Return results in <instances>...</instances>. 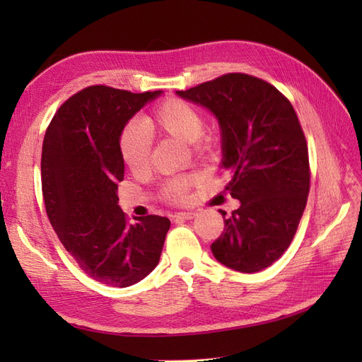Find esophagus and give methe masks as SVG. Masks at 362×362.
I'll return each mask as SVG.
<instances>
[{
	"label": "esophagus",
	"mask_w": 362,
	"mask_h": 362,
	"mask_svg": "<svg viewBox=\"0 0 362 362\" xmlns=\"http://www.w3.org/2000/svg\"><path fill=\"white\" fill-rule=\"evenodd\" d=\"M196 218V213L194 211H180V213H175L174 214V219L179 221V219H193Z\"/></svg>",
	"instance_id": "1"
}]
</instances>
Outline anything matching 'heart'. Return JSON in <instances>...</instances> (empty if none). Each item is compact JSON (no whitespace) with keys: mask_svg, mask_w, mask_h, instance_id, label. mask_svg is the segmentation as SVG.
Segmentation results:
<instances>
[{"mask_svg":"<svg viewBox=\"0 0 362 362\" xmlns=\"http://www.w3.org/2000/svg\"><path fill=\"white\" fill-rule=\"evenodd\" d=\"M146 122L160 134L183 143H193L194 148L204 153H214L222 146L219 130H204L202 112L182 98H168L157 104L146 117ZM118 149L130 171H148L151 166V138L140 124L129 122L122 127ZM188 185L187 179L169 180L163 187V197L171 202L183 201L187 197Z\"/></svg>","mask_w":362,"mask_h":362,"instance_id":"heart-1","label":"heart"}]
</instances>
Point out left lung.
I'll use <instances>...</instances> for the list:
<instances>
[{"label": "left lung", "instance_id": "obj_1", "mask_svg": "<svg viewBox=\"0 0 362 362\" xmlns=\"http://www.w3.org/2000/svg\"><path fill=\"white\" fill-rule=\"evenodd\" d=\"M177 95L216 115L222 166L232 174L226 189L241 202L224 219L213 255L238 272L263 271L289 247L310 193L308 146L294 107L271 83L244 73Z\"/></svg>", "mask_w": 362, "mask_h": 362}]
</instances>
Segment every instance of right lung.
Segmentation results:
<instances>
[{
  "mask_svg": "<svg viewBox=\"0 0 362 362\" xmlns=\"http://www.w3.org/2000/svg\"><path fill=\"white\" fill-rule=\"evenodd\" d=\"M161 90L132 93L91 86L68 98L46 129L42 191L46 214L66 252L91 279L126 288L158 264L168 218L148 214L130 224L118 205L124 161L122 127Z\"/></svg>",
  "mask_w": 362,
  "mask_h": 362,
  "instance_id": "1",
  "label": "right lung"
}]
</instances>
